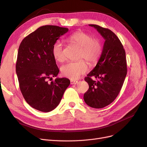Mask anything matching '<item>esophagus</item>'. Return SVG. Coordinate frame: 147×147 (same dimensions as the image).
<instances>
[{
    "label": "esophagus",
    "instance_id": "34e87169",
    "mask_svg": "<svg viewBox=\"0 0 147 147\" xmlns=\"http://www.w3.org/2000/svg\"><path fill=\"white\" fill-rule=\"evenodd\" d=\"M78 81H76V80H71V81H70V83H71V84H76L77 83H78Z\"/></svg>",
    "mask_w": 147,
    "mask_h": 147
}]
</instances>
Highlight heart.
Segmentation results:
<instances>
[{
	"label": "heart",
	"mask_w": 147,
	"mask_h": 147,
	"mask_svg": "<svg viewBox=\"0 0 147 147\" xmlns=\"http://www.w3.org/2000/svg\"><path fill=\"white\" fill-rule=\"evenodd\" d=\"M68 40L80 47L79 54V59H84L89 65L95 64L101 53V45L99 41L93 38L92 36L83 32H78L72 34L68 38ZM52 52L53 58L58 62L65 59L63 45L60 41H57L52 46ZM88 69L86 62L80 59L77 62H69L61 68L63 76L74 80L78 79Z\"/></svg>",
	"instance_id": "heart-1"
}]
</instances>
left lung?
I'll return each mask as SVG.
<instances>
[{
	"label": "left lung",
	"instance_id": "1",
	"mask_svg": "<svg viewBox=\"0 0 147 147\" xmlns=\"http://www.w3.org/2000/svg\"><path fill=\"white\" fill-rule=\"evenodd\" d=\"M105 39L103 49L95 67L84 78L89 89L83 98L86 104L95 109H102L113 102L118 96L127 74L126 52L118 37L111 30L95 24ZM94 76L98 80L91 79Z\"/></svg>",
	"mask_w": 147,
	"mask_h": 147
}]
</instances>
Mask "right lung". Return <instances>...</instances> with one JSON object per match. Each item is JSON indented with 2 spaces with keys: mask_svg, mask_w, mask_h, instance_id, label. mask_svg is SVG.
<instances>
[{
  "mask_svg": "<svg viewBox=\"0 0 147 147\" xmlns=\"http://www.w3.org/2000/svg\"><path fill=\"white\" fill-rule=\"evenodd\" d=\"M68 31L67 28L43 26L26 36L19 46L16 73L20 89L26 102L37 110L47 113L55 109L70 84L67 78L52 80L59 71L52 46Z\"/></svg>",
  "mask_w": 147,
  "mask_h": 147,
  "instance_id": "1",
  "label": "right lung"
}]
</instances>
